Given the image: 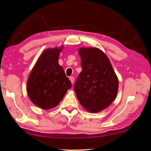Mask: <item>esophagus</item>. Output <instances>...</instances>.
I'll list each match as a JSON object with an SVG mask.
<instances>
[{
  "label": "esophagus",
  "mask_w": 151,
  "mask_h": 151,
  "mask_svg": "<svg viewBox=\"0 0 151 151\" xmlns=\"http://www.w3.org/2000/svg\"><path fill=\"white\" fill-rule=\"evenodd\" d=\"M69 80L70 81V82H71V83H73V82H74V77L73 76H70L69 77Z\"/></svg>",
  "instance_id": "1"
}]
</instances>
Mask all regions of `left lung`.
<instances>
[{
	"mask_svg": "<svg viewBox=\"0 0 151 151\" xmlns=\"http://www.w3.org/2000/svg\"><path fill=\"white\" fill-rule=\"evenodd\" d=\"M81 73L75 82L76 97L84 109L99 112L116 98L119 80L109 58L98 48H80Z\"/></svg>",
	"mask_w": 151,
	"mask_h": 151,
	"instance_id": "1",
	"label": "left lung"
}]
</instances>
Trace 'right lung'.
I'll list each match as a JSON object with an SVG mask.
<instances>
[{
  "instance_id": "add662e5",
  "label": "right lung",
  "mask_w": 151,
  "mask_h": 151,
  "mask_svg": "<svg viewBox=\"0 0 151 151\" xmlns=\"http://www.w3.org/2000/svg\"><path fill=\"white\" fill-rule=\"evenodd\" d=\"M63 47L47 48L32 68L28 78L27 91L33 104L48 110L58 105L72 85L58 57Z\"/></svg>"
}]
</instances>
